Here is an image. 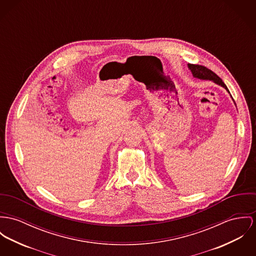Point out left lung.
<instances>
[{"instance_id": "obj_1", "label": "left lung", "mask_w": 256, "mask_h": 256, "mask_svg": "<svg viewBox=\"0 0 256 256\" xmlns=\"http://www.w3.org/2000/svg\"><path fill=\"white\" fill-rule=\"evenodd\" d=\"M188 68L190 69L192 75L194 78H197L200 80H212L214 82H216L218 86H221L222 88H224L229 94V90L227 88L226 84L223 82V80L220 79L218 76H217L216 73H214L212 70L208 69L206 67L204 66H202V65H196V64H188ZM231 96V94H230ZM234 100V99H233ZM236 105V103H235Z\"/></svg>"}]
</instances>
